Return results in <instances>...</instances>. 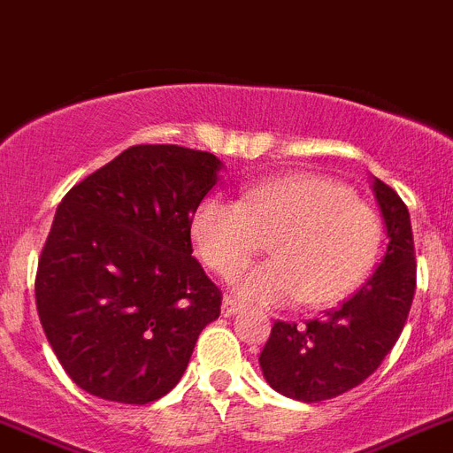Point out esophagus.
Instances as JSON below:
<instances>
[{
	"label": "esophagus",
	"instance_id": "esophagus-1",
	"mask_svg": "<svg viewBox=\"0 0 453 453\" xmlns=\"http://www.w3.org/2000/svg\"><path fill=\"white\" fill-rule=\"evenodd\" d=\"M239 309H242V303H236L234 297H230V296L223 297V304H221L223 316H234V313L239 311Z\"/></svg>",
	"mask_w": 453,
	"mask_h": 453
}]
</instances>
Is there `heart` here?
Here are the masks:
<instances>
[{"instance_id": "obj_1", "label": "heart", "mask_w": 453, "mask_h": 453, "mask_svg": "<svg viewBox=\"0 0 453 453\" xmlns=\"http://www.w3.org/2000/svg\"><path fill=\"white\" fill-rule=\"evenodd\" d=\"M266 238L273 259L242 267ZM191 239L211 271L230 275L237 268L232 288L243 300H300L323 309L345 300L370 275L384 230L377 211L345 185L291 173L248 185L242 201L207 196L191 217Z\"/></svg>"}]
</instances>
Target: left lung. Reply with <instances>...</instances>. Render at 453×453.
Instances as JSON below:
<instances>
[{
	"mask_svg": "<svg viewBox=\"0 0 453 453\" xmlns=\"http://www.w3.org/2000/svg\"><path fill=\"white\" fill-rule=\"evenodd\" d=\"M388 248L365 284L323 318L277 320L259 354L271 388L297 402H323L364 384L397 343L415 293V246L404 201L374 178Z\"/></svg>",
	"mask_w": 453,
	"mask_h": 453,
	"instance_id": "1",
	"label": "left lung"
}]
</instances>
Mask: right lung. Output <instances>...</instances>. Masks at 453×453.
<instances>
[{"instance_id":"1","label":"right lung","mask_w":453,"mask_h":453,"mask_svg":"<svg viewBox=\"0 0 453 453\" xmlns=\"http://www.w3.org/2000/svg\"><path fill=\"white\" fill-rule=\"evenodd\" d=\"M221 160L176 144L130 146L65 194L35 273L60 365L85 393L149 404L180 381L221 288L191 257V217Z\"/></svg>"}]
</instances>
